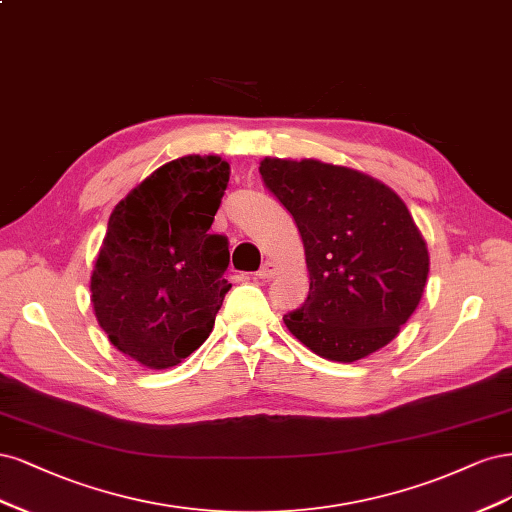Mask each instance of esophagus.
<instances>
[{"instance_id": "1", "label": "esophagus", "mask_w": 512, "mask_h": 512, "mask_svg": "<svg viewBox=\"0 0 512 512\" xmlns=\"http://www.w3.org/2000/svg\"><path fill=\"white\" fill-rule=\"evenodd\" d=\"M274 274H276V266H274L272 261H266V263H263V266L255 272V276L261 278V280H268V278H272Z\"/></svg>"}]
</instances>
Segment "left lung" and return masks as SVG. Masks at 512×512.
Segmentation results:
<instances>
[{
  "label": "left lung",
  "instance_id": "left-lung-1",
  "mask_svg": "<svg viewBox=\"0 0 512 512\" xmlns=\"http://www.w3.org/2000/svg\"><path fill=\"white\" fill-rule=\"evenodd\" d=\"M259 172L304 242L310 291L283 317L289 332L340 364L383 349L417 310L430 274L427 242L402 197L319 159L266 157Z\"/></svg>",
  "mask_w": 512,
  "mask_h": 512
}]
</instances>
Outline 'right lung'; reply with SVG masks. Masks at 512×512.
<instances>
[{
    "label": "right lung",
    "mask_w": 512,
    "mask_h": 512,
    "mask_svg": "<svg viewBox=\"0 0 512 512\" xmlns=\"http://www.w3.org/2000/svg\"><path fill=\"white\" fill-rule=\"evenodd\" d=\"M227 180L219 155L178 157L110 214L91 304L114 349L146 368L178 366L200 349L232 287L227 238L208 232Z\"/></svg>",
    "instance_id": "1"
}]
</instances>
